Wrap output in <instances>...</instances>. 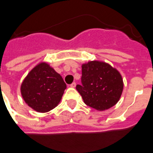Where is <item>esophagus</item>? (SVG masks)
<instances>
[{"mask_svg": "<svg viewBox=\"0 0 153 153\" xmlns=\"http://www.w3.org/2000/svg\"><path fill=\"white\" fill-rule=\"evenodd\" d=\"M76 85V84L75 82H73V84H71V85H70V87L71 88H75Z\"/></svg>", "mask_w": 153, "mask_h": 153, "instance_id": "obj_1", "label": "esophagus"}]
</instances>
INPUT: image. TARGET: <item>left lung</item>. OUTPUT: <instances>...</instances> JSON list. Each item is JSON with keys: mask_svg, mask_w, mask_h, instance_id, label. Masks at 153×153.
Instances as JSON below:
<instances>
[{"mask_svg": "<svg viewBox=\"0 0 153 153\" xmlns=\"http://www.w3.org/2000/svg\"><path fill=\"white\" fill-rule=\"evenodd\" d=\"M81 85L77 90L85 105L97 111H105L114 106L121 97L124 82L116 68L100 60L82 64Z\"/></svg>", "mask_w": 153, "mask_h": 153, "instance_id": "left-lung-1", "label": "left lung"}]
</instances>
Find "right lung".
<instances>
[{
    "mask_svg": "<svg viewBox=\"0 0 153 153\" xmlns=\"http://www.w3.org/2000/svg\"><path fill=\"white\" fill-rule=\"evenodd\" d=\"M65 83L49 64L40 62L32 68L21 85L22 98L37 112H48L59 105Z\"/></svg>",
    "mask_w": 153,
    "mask_h": 153,
    "instance_id": "obj_1",
    "label": "right lung"
}]
</instances>
